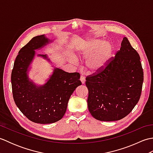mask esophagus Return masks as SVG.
Returning <instances> with one entry per match:
<instances>
[{
    "instance_id": "obj_1",
    "label": "esophagus",
    "mask_w": 153,
    "mask_h": 153,
    "mask_svg": "<svg viewBox=\"0 0 153 153\" xmlns=\"http://www.w3.org/2000/svg\"><path fill=\"white\" fill-rule=\"evenodd\" d=\"M80 81L82 84H84L85 82V77H84V76H83V75H82V76H80Z\"/></svg>"
}]
</instances>
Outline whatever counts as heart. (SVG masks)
I'll return each mask as SVG.
<instances>
[{
  "label": "heart",
  "instance_id": "heart-1",
  "mask_svg": "<svg viewBox=\"0 0 153 153\" xmlns=\"http://www.w3.org/2000/svg\"><path fill=\"white\" fill-rule=\"evenodd\" d=\"M113 54V47L109 41L98 39L86 40L75 51L73 57L76 59H86L85 66L89 74L99 73L107 66Z\"/></svg>",
  "mask_w": 153,
  "mask_h": 153
}]
</instances>
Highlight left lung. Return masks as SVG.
Wrapping results in <instances>:
<instances>
[{"instance_id":"1","label":"left lung","mask_w":153,"mask_h":153,"mask_svg":"<svg viewBox=\"0 0 153 153\" xmlns=\"http://www.w3.org/2000/svg\"><path fill=\"white\" fill-rule=\"evenodd\" d=\"M143 71L140 56L128 41L100 73L86 78L87 105L93 118L111 122L128 115L141 97Z\"/></svg>"}]
</instances>
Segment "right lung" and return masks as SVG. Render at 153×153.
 Instances as JSON below:
<instances>
[{
  "instance_id": "1",
  "label": "right lung",
  "mask_w": 153,
  "mask_h": 153,
  "mask_svg": "<svg viewBox=\"0 0 153 153\" xmlns=\"http://www.w3.org/2000/svg\"><path fill=\"white\" fill-rule=\"evenodd\" d=\"M45 35L31 39L16 57L12 71L13 97L24 115L35 123L47 124L61 120L66 113L68 100L77 87L82 85L79 73H68L54 68L43 85L35 84L30 77L31 64L35 51L53 43ZM52 63L47 54H37Z\"/></svg>"
}]
</instances>
